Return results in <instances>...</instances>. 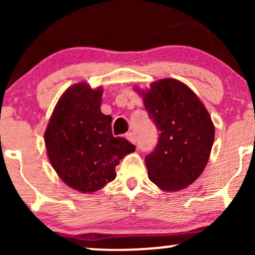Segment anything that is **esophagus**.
Wrapping results in <instances>:
<instances>
[{
  "mask_svg": "<svg viewBox=\"0 0 255 255\" xmlns=\"http://www.w3.org/2000/svg\"><path fill=\"white\" fill-rule=\"evenodd\" d=\"M126 137H127V139L129 140L130 142H133V144H135L136 139H135V134H134L133 131H128V133L126 134Z\"/></svg>",
  "mask_w": 255,
  "mask_h": 255,
  "instance_id": "34e87169",
  "label": "esophagus"
}]
</instances>
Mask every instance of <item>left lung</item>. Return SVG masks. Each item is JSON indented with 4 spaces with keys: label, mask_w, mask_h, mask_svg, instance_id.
Returning a JSON list of instances; mask_svg holds the SVG:
<instances>
[{
    "label": "left lung",
    "mask_w": 255,
    "mask_h": 255,
    "mask_svg": "<svg viewBox=\"0 0 255 255\" xmlns=\"http://www.w3.org/2000/svg\"><path fill=\"white\" fill-rule=\"evenodd\" d=\"M139 92L159 130L156 148L145 157L148 178L162 191H181L209 162L215 141L211 116L198 96L176 79H160Z\"/></svg>",
    "instance_id": "1"
}]
</instances>
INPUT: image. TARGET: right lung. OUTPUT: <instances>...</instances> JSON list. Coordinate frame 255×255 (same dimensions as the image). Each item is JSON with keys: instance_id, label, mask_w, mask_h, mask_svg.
<instances>
[{"instance_id": "obj_1", "label": "right lung", "mask_w": 255, "mask_h": 255, "mask_svg": "<svg viewBox=\"0 0 255 255\" xmlns=\"http://www.w3.org/2000/svg\"><path fill=\"white\" fill-rule=\"evenodd\" d=\"M103 89L78 83L58 99L44 133L46 153L61 180L81 193H93L115 180V166L135 151L111 131V116L101 111Z\"/></svg>"}]
</instances>
